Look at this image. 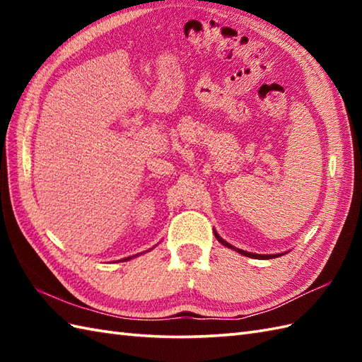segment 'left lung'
<instances>
[{"label":"left lung","instance_id":"obj_1","mask_svg":"<svg viewBox=\"0 0 362 362\" xmlns=\"http://www.w3.org/2000/svg\"><path fill=\"white\" fill-rule=\"evenodd\" d=\"M214 236H216V240L221 243V244H224L226 247H228V249H233V250H236V252H240L241 255H244V257H250V258H264V259H269V258H275V257H281L283 253H279V255H258V253H250V252H245V250H241V249H236V247H233V245H230L227 241H224L222 240V238L214 232Z\"/></svg>","mask_w":362,"mask_h":362}]
</instances>
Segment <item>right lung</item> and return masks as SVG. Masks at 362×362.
Returning <instances> with one entry per match:
<instances>
[{"instance_id": "1", "label": "right lung", "mask_w": 362, "mask_h": 362, "mask_svg": "<svg viewBox=\"0 0 362 362\" xmlns=\"http://www.w3.org/2000/svg\"><path fill=\"white\" fill-rule=\"evenodd\" d=\"M136 257V255H135ZM130 258H132V257H129V258H124V259H122V261H127V259H130Z\"/></svg>"}]
</instances>
